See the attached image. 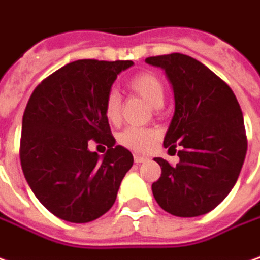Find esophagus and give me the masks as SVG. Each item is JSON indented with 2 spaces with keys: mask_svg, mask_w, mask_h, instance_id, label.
<instances>
[{
  "mask_svg": "<svg viewBox=\"0 0 260 260\" xmlns=\"http://www.w3.org/2000/svg\"><path fill=\"white\" fill-rule=\"evenodd\" d=\"M144 161H147V157H144V156H139V154H134V163L140 165V163H144Z\"/></svg>",
  "mask_w": 260,
  "mask_h": 260,
  "instance_id": "obj_1",
  "label": "esophagus"
}]
</instances>
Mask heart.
<instances>
[{
	"label": "heart",
	"mask_w": 260,
	"mask_h": 260,
	"mask_svg": "<svg viewBox=\"0 0 260 260\" xmlns=\"http://www.w3.org/2000/svg\"><path fill=\"white\" fill-rule=\"evenodd\" d=\"M127 87L132 93L140 95L144 102L153 109H160L165 103V85L151 73H139L130 81ZM104 116L110 123H117L120 120V97L116 91H110L104 102ZM157 132L151 128L128 127L118 136V142L124 147L133 151H149L154 146Z\"/></svg>",
	"instance_id": "1"
}]
</instances>
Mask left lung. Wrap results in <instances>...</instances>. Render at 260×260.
I'll return each instance as SVG.
<instances>
[{
	"label": "left lung",
	"mask_w": 260,
	"mask_h": 260,
	"mask_svg": "<svg viewBox=\"0 0 260 260\" xmlns=\"http://www.w3.org/2000/svg\"><path fill=\"white\" fill-rule=\"evenodd\" d=\"M146 62L165 70L175 95L163 146L180 147L176 166L154 157L161 176L151 184L153 196L170 215L209 213L231 193L245 161L248 142L239 103L229 85L189 55L172 53Z\"/></svg>",
	"instance_id": "1"
}]
</instances>
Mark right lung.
Masks as SVG:
<instances>
[{
    "label": "right lung",
    "mask_w": 260,
    "mask_h": 260,
    "mask_svg": "<svg viewBox=\"0 0 260 260\" xmlns=\"http://www.w3.org/2000/svg\"><path fill=\"white\" fill-rule=\"evenodd\" d=\"M133 61L77 60L37 85L22 116L21 167L32 193L53 215L87 223L114 205L133 154L114 146L104 102ZM90 140L109 150L90 152Z\"/></svg>",
    "instance_id": "1"
}]
</instances>
